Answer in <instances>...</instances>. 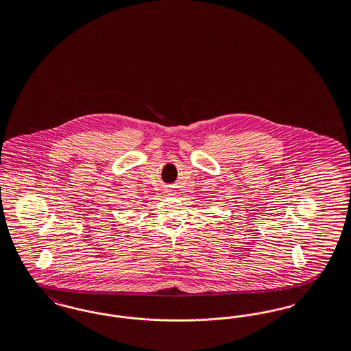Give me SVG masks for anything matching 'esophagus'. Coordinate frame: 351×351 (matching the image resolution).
Wrapping results in <instances>:
<instances>
[{
  "mask_svg": "<svg viewBox=\"0 0 351 351\" xmlns=\"http://www.w3.org/2000/svg\"><path fill=\"white\" fill-rule=\"evenodd\" d=\"M167 192H169V193H171V195H172V193H173V191H172V189H167Z\"/></svg>",
  "mask_w": 351,
  "mask_h": 351,
  "instance_id": "34e87169",
  "label": "esophagus"
}]
</instances>
